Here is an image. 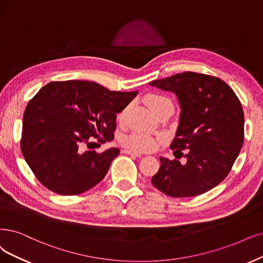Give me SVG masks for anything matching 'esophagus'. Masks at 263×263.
<instances>
[{"label": "esophagus", "mask_w": 263, "mask_h": 263, "mask_svg": "<svg viewBox=\"0 0 263 263\" xmlns=\"http://www.w3.org/2000/svg\"><path fill=\"white\" fill-rule=\"evenodd\" d=\"M123 153L126 154V155H132V156H135V157H140L141 155H142L139 152H134V151H131V149H124Z\"/></svg>", "instance_id": "esophagus-1"}]
</instances>
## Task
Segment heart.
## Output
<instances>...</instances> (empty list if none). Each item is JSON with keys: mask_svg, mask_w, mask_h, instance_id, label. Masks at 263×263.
<instances>
[{"mask_svg": "<svg viewBox=\"0 0 263 263\" xmlns=\"http://www.w3.org/2000/svg\"><path fill=\"white\" fill-rule=\"evenodd\" d=\"M145 103H146V105L154 114L159 111L163 107L169 105L172 106V102L168 97L159 94H148L145 97ZM122 117L123 112L119 115V119H122ZM121 144L126 148L134 152H149L156 147L157 140L147 133L134 131L131 134L122 138Z\"/></svg>", "mask_w": 263, "mask_h": 263, "instance_id": "b5f03b06", "label": "heart"}]
</instances>
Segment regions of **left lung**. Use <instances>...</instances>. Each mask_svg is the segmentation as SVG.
I'll use <instances>...</instances> for the list:
<instances>
[{
    "label": "left lung",
    "instance_id": "1",
    "mask_svg": "<svg viewBox=\"0 0 263 263\" xmlns=\"http://www.w3.org/2000/svg\"><path fill=\"white\" fill-rule=\"evenodd\" d=\"M178 96L180 123L170 147L186 162L160 157L153 185L171 197H193L227 178L244 143V111L238 97L217 77L185 71L149 82Z\"/></svg>",
    "mask_w": 263,
    "mask_h": 263
}]
</instances>
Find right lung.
<instances>
[{
	"label": "right lung",
	"mask_w": 263,
	"mask_h": 263,
	"mask_svg": "<svg viewBox=\"0 0 263 263\" xmlns=\"http://www.w3.org/2000/svg\"><path fill=\"white\" fill-rule=\"evenodd\" d=\"M138 91H109L92 81H53L29 101L23 119L21 148L43 186L61 195H78L95 186L119 155L90 148L92 140L114 139L117 114Z\"/></svg>",
	"instance_id": "1"
}]
</instances>
